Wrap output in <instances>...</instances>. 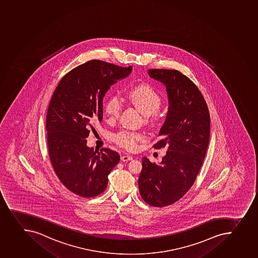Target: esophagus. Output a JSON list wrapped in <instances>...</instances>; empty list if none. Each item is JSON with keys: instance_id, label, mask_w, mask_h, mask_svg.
I'll list each match as a JSON object with an SVG mask.
<instances>
[{"instance_id": "obj_1", "label": "esophagus", "mask_w": 258, "mask_h": 258, "mask_svg": "<svg viewBox=\"0 0 258 258\" xmlns=\"http://www.w3.org/2000/svg\"><path fill=\"white\" fill-rule=\"evenodd\" d=\"M132 160V155H122V156H121V160H122V161H130V160Z\"/></svg>"}]
</instances>
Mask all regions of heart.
Listing matches in <instances>:
<instances>
[{"label":"heart","instance_id":"heart-1","mask_svg":"<svg viewBox=\"0 0 258 258\" xmlns=\"http://www.w3.org/2000/svg\"><path fill=\"white\" fill-rule=\"evenodd\" d=\"M127 98L145 116L150 117L157 113L161 106V98L152 87L143 84L133 88L128 93ZM123 103L117 96L108 98L104 105V112L109 120H114L120 115ZM144 139L142 134L122 130L113 135V140L126 150H135L137 143Z\"/></svg>","mask_w":258,"mask_h":258}]
</instances>
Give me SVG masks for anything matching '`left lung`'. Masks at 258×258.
I'll return each instance as SVG.
<instances>
[{
    "label": "left lung",
    "instance_id": "obj_1",
    "mask_svg": "<svg viewBox=\"0 0 258 258\" xmlns=\"http://www.w3.org/2000/svg\"><path fill=\"white\" fill-rule=\"evenodd\" d=\"M150 78L166 87L169 108L154 148L166 146L160 164L142 159L139 189L150 206L164 207L184 197L199 173L210 139L208 107L197 85L177 70L150 69Z\"/></svg>",
    "mask_w": 258,
    "mask_h": 258
}]
</instances>
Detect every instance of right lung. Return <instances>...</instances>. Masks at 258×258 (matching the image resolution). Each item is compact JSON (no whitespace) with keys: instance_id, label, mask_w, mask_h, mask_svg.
Wrapping results in <instances>:
<instances>
[{"instance_id":"1","label":"right lung","mask_w":258,"mask_h":258,"mask_svg":"<svg viewBox=\"0 0 258 258\" xmlns=\"http://www.w3.org/2000/svg\"><path fill=\"white\" fill-rule=\"evenodd\" d=\"M131 71L132 66L90 60L68 73L52 94L46 119L50 160L64 186L79 197L103 193L108 174L119 162L116 151H94L86 138L103 119L105 93Z\"/></svg>"}]
</instances>
